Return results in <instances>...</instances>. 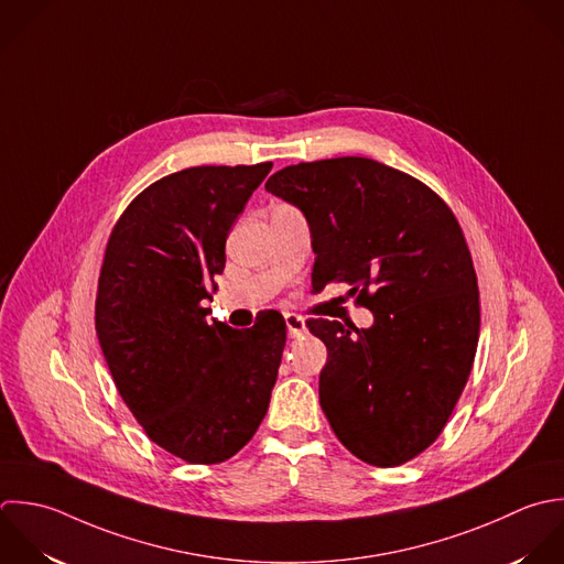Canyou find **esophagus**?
<instances>
[{
  "label": "esophagus",
  "instance_id": "esophagus-1",
  "mask_svg": "<svg viewBox=\"0 0 564 564\" xmlns=\"http://www.w3.org/2000/svg\"><path fill=\"white\" fill-rule=\"evenodd\" d=\"M285 327H288V336L290 338H296V336H301V334H305V321L301 318V316H296V314H285Z\"/></svg>",
  "mask_w": 564,
  "mask_h": 564
}]
</instances>
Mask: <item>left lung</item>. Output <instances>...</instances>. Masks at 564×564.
Segmentation results:
<instances>
[{
  "mask_svg": "<svg viewBox=\"0 0 564 564\" xmlns=\"http://www.w3.org/2000/svg\"><path fill=\"white\" fill-rule=\"evenodd\" d=\"M265 191L307 219L312 290L351 285L369 329L307 327L329 351L318 395L336 437L358 459L391 468L444 431L475 362L479 288L464 232L420 180L369 158L301 162Z\"/></svg>",
  "mask_w": 564,
  "mask_h": 564,
  "instance_id": "8db88e82",
  "label": "left lung"
}]
</instances>
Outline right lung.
Segmentation results:
<instances>
[{
    "label": "right lung",
    "instance_id": "add662e5",
    "mask_svg": "<svg viewBox=\"0 0 564 564\" xmlns=\"http://www.w3.org/2000/svg\"><path fill=\"white\" fill-rule=\"evenodd\" d=\"M272 162L193 166L120 215L98 276L96 334L116 389L151 442L188 464L239 453L268 413L285 321H206L226 237Z\"/></svg>",
    "mask_w": 564,
    "mask_h": 564
}]
</instances>
